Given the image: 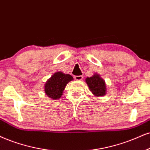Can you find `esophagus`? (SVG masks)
Listing matches in <instances>:
<instances>
[{
  "label": "esophagus",
  "mask_w": 150,
  "mask_h": 150,
  "mask_svg": "<svg viewBox=\"0 0 150 150\" xmlns=\"http://www.w3.org/2000/svg\"><path fill=\"white\" fill-rule=\"evenodd\" d=\"M74 79L76 81H81L83 79V76H74Z\"/></svg>",
  "instance_id": "obj_1"
}]
</instances>
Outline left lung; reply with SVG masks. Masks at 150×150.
Here are the masks:
<instances>
[{"instance_id":"left-lung-1","label":"left lung","mask_w":150,"mask_h":150,"mask_svg":"<svg viewBox=\"0 0 150 150\" xmlns=\"http://www.w3.org/2000/svg\"><path fill=\"white\" fill-rule=\"evenodd\" d=\"M86 82L89 87L90 90L95 97H102L106 95V83L99 74H95L92 77H88L86 79Z\"/></svg>"}]
</instances>
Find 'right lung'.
<instances>
[{
    "label": "right lung",
    "mask_w": 150,
    "mask_h": 150,
    "mask_svg": "<svg viewBox=\"0 0 150 150\" xmlns=\"http://www.w3.org/2000/svg\"><path fill=\"white\" fill-rule=\"evenodd\" d=\"M73 80L69 74H65L61 71L55 72L44 85V92L48 97L56 100L62 95L66 85Z\"/></svg>",
    "instance_id": "add662e5"
}]
</instances>
